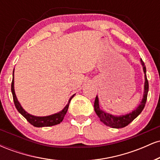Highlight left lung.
Returning a JSON list of instances; mask_svg holds the SVG:
<instances>
[{
    "instance_id": "obj_1",
    "label": "left lung",
    "mask_w": 160,
    "mask_h": 160,
    "mask_svg": "<svg viewBox=\"0 0 160 160\" xmlns=\"http://www.w3.org/2000/svg\"><path fill=\"white\" fill-rule=\"evenodd\" d=\"M141 64L143 67V71L144 73V94H143V98L139 105L135 108L134 111L130 113H126L124 115L120 116H114L112 115L111 113L104 112L99 107V101L98 95L96 96L94 103V109L96 114L100 119V120L109 127L114 128H123L125 126H128L131 122L135 120V118L141 113V111L144 109L145 104L147 102V97H148V89H149V85H148V79H147L146 75V67H145L144 62L141 59Z\"/></svg>"
}]
</instances>
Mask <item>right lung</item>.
Segmentation results:
<instances>
[{
	"label": "right lung",
	"instance_id": "add662e5",
	"mask_svg": "<svg viewBox=\"0 0 160 160\" xmlns=\"http://www.w3.org/2000/svg\"><path fill=\"white\" fill-rule=\"evenodd\" d=\"M12 83H11V92H12V98H13L14 104L17 109V111L21 113L22 115L26 119L28 122H30L31 124L33 125L35 127H47V126H52L55 125L59 124L60 122L63 120L64 117L67 113L68 109L69 104L71 100L72 99L73 97L74 96V95H73L71 97L68 101V103L66 104V106L61 111L58 112V113H54V114H51L49 116H45V117H37V116H34L26 112L25 110L23 109V108L22 107V105L20 104L19 102L18 101L17 97H16V93H15V89H14V70L13 72H12Z\"/></svg>",
	"mask_w": 160,
	"mask_h": 160
}]
</instances>
